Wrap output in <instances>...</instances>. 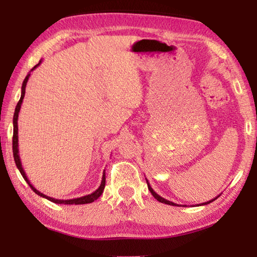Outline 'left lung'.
<instances>
[{
    "label": "left lung",
    "mask_w": 257,
    "mask_h": 257,
    "mask_svg": "<svg viewBox=\"0 0 257 257\" xmlns=\"http://www.w3.org/2000/svg\"><path fill=\"white\" fill-rule=\"evenodd\" d=\"M146 182H147V187H149V189H150V191H151V194L153 195V196L158 199L159 202H161V203H164V204H168V205H172V206H178V204H176V203H173V202H170V201H167V199L165 198H163V197H161L159 194H156L155 191L153 190V188H152L151 187V185L149 184V180L146 179ZM220 196V195H219ZM217 196V197H219ZM217 197H215V198H213V199H211V201H208V202H205V203H202V204H199V205H207V204H210V203H212L213 201H215V199L217 198Z\"/></svg>",
    "instance_id": "1"
}]
</instances>
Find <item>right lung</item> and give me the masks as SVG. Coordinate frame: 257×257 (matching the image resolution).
Returning <instances> with one entry per match:
<instances>
[{
	"instance_id": "right-lung-1",
	"label": "right lung",
	"mask_w": 257,
	"mask_h": 257,
	"mask_svg": "<svg viewBox=\"0 0 257 257\" xmlns=\"http://www.w3.org/2000/svg\"><path fill=\"white\" fill-rule=\"evenodd\" d=\"M42 62V60L40 61V63L36 64L33 69L32 71L34 70V69H36L38 66H40ZM30 77V72L28 73L27 76H26L25 80L23 82V86H21V96H20V99L18 104H17L16 106V110H15V114H14V139H12V150H14V158H15V162H16V165L17 168L19 169V171L21 173V176L24 177V179L26 180V182L30 186V188H32L35 193H36L37 195H40V196L44 197L46 199H49V201L53 202V203H56V204H67V205H72V204H75V205H80V204H88V203H92L94 201H96V199L101 196L103 190H104V187H105V172H103V177H102V181H101V185H99L98 188L93 191L92 194L89 195H86V196H82V197H78V198H73V199H55L53 197H50V196H46V195H44L43 193H41L40 190H37L35 187L30 184L29 179L27 178V176H26L25 173V170L23 168V164H21V161H20V156H19V149H18V116H19V112H20V107H21V104H23V99L25 97V93H26V85H27V81L29 79Z\"/></svg>"
}]
</instances>
